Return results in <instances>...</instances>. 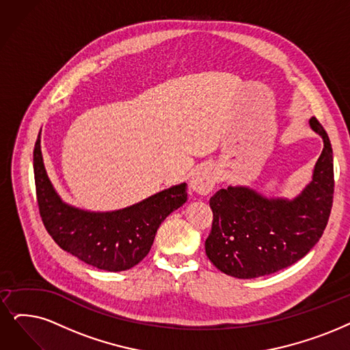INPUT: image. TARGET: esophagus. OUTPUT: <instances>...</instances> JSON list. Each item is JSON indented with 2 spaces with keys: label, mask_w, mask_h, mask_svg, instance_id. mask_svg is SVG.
I'll return each mask as SVG.
<instances>
[{
  "label": "esophagus",
  "mask_w": 350,
  "mask_h": 350,
  "mask_svg": "<svg viewBox=\"0 0 350 350\" xmlns=\"http://www.w3.org/2000/svg\"><path fill=\"white\" fill-rule=\"evenodd\" d=\"M217 180V167L213 163H204L193 172L189 180V187L193 192H197L200 195H208L214 189Z\"/></svg>",
  "instance_id": "34e87169"
}]
</instances>
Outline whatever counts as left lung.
<instances>
[{"mask_svg": "<svg viewBox=\"0 0 350 350\" xmlns=\"http://www.w3.org/2000/svg\"><path fill=\"white\" fill-rule=\"evenodd\" d=\"M309 123L323 139V150L296 198H267L253 188L230 185L209 200L214 219L205 253L219 271L237 278L273 274L303 258L320 240L333 204V150L319 120Z\"/></svg>", "mask_w": 350, "mask_h": 350, "instance_id": "8db88e82", "label": "left lung"}]
</instances>
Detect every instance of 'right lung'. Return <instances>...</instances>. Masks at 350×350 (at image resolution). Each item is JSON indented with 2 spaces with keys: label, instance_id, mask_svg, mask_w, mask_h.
I'll list each match as a JSON object with an SVG mask.
<instances>
[{
  "label": "right lung",
  "instance_id": "add662e5",
  "mask_svg": "<svg viewBox=\"0 0 350 350\" xmlns=\"http://www.w3.org/2000/svg\"><path fill=\"white\" fill-rule=\"evenodd\" d=\"M40 142L38 135L34 179L41 219L60 248L96 269L116 273L141 262L163 219L187 202L184 183L116 211L94 213L68 205L55 192L47 175Z\"/></svg>",
  "mask_w": 350,
  "mask_h": 350
}]
</instances>
